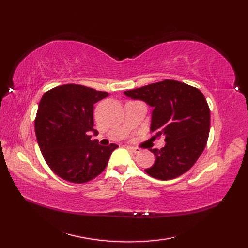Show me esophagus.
<instances>
[{
    "instance_id": "esophagus-1",
    "label": "esophagus",
    "mask_w": 248,
    "mask_h": 248,
    "mask_svg": "<svg viewBox=\"0 0 248 248\" xmlns=\"http://www.w3.org/2000/svg\"><path fill=\"white\" fill-rule=\"evenodd\" d=\"M127 149H128L129 151H131L133 153H140L141 151L140 148H136V147H132V146H127Z\"/></svg>"
}]
</instances>
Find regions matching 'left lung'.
<instances>
[{"label": "left lung", "instance_id": "left-lung-1", "mask_svg": "<svg viewBox=\"0 0 248 248\" xmlns=\"http://www.w3.org/2000/svg\"><path fill=\"white\" fill-rule=\"evenodd\" d=\"M124 94L154 108L151 131L166 140L160 150L150 149L155 162L145 170L147 174L158 180H171L189 170L209 138L210 108L202 93L184 82L164 79Z\"/></svg>", "mask_w": 248, "mask_h": 248}]
</instances>
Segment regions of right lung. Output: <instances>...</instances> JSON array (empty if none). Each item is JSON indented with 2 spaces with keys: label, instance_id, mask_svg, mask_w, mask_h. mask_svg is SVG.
I'll list each match as a JSON object with an SVG mask.
<instances>
[{
  "label": "right lung",
  "instance_id": "right-lung-1",
  "mask_svg": "<svg viewBox=\"0 0 248 248\" xmlns=\"http://www.w3.org/2000/svg\"><path fill=\"white\" fill-rule=\"evenodd\" d=\"M108 92L66 84L43 94L35 118V133L44 160L57 176L72 183H86L107 168L116 144L100 146L91 140L94 103Z\"/></svg>",
  "mask_w": 248,
  "mask_h": 248
}]
</instances>
